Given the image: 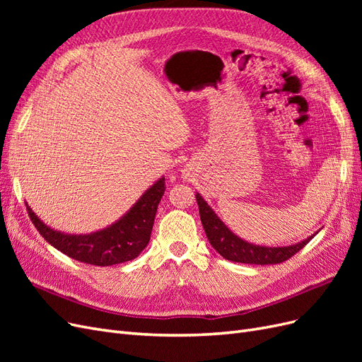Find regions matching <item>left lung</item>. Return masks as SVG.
I'll use <instances>...</instances> for the list:
<instances>
[{
    "mask_svg": "<svg viewBox=\"0 0 362 362\" xmlns=\"http://www.w3.org/2000/svg\"><path fill=\"white\" fill-rule=\"evenodd\" d=\"M196 201L199 205V216L201 222L205 229V234L210 240L211 246L221 254L225 259L234 262H245V264H279V262L287 261L294 254L310 243V240L314 238L313 234L303 242L291 246L284 247H267V246H257L245 242L240 237L231 233V229L216 216L202 196L196 194Z\"/></svg>",
    "mask_w": 362,
    "mask_h": 362,
    "instance_id": "1",
    "label": "left lung"
}]
</instances>
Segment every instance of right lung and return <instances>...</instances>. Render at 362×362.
Here are the masks:
<instances>
[{
  "instance_id": "obj_1",
  "label": "right lung",
  "mask_w": 362,
  "mask_h": 362,
  "mask_svg": "<svg viewBox=\"0 0 362 362\" xmlns=\"http://www.w3.org/2000/svg\"><path fill=\"white\" fill-rule=\"evenodd\" d=\"M166 190L164 178L157 181L134 206L116 223L103 231L86 235H71L54 231L33 213L27 205V211L33 225L47 242L80 262L93 266H113L131 261L144 250L151 238L152 226L158 204Z\"/></svg>"
}]
</instances>
